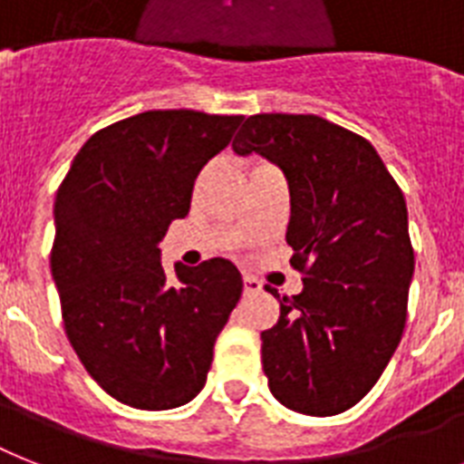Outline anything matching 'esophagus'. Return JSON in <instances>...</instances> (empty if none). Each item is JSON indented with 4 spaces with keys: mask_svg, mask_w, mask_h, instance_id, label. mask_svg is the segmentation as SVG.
Instances as JSON below:
<instances>
[{
    "mask_svg": "<svg viewBox=\"0 0 464 464\" xmlns=\"http://www.w3.org/2000/svg\"><path fill=\"white\" fill-rule=\"evenodd\" d=\"M243 291H245V295H255V293L262 291V284H259L255 276H250V274H245V276H243Z\"/></svg>",
    "mask_w": 464,
    "mask_h": 464,
    "instance_id": "1",
    "label": "esophagus"
}]
</instances>
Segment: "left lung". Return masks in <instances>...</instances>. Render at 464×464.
Masks as SVG:
<instances>
[{
  "instance_id": "obj_1",
  "label": "left lung",
  "mask_w": 464,
  "mask_h": 464,
  "mask_svg": "<svg viewBox=\"0 0 464 464\" xmlns=\"http://www.w3.org/2000/svg\"><path fill=\"white\" fill-rule=\"evenodd\" d=\"M233 150L278 164L291 190L285 243L304 285L262 331L271 393L303 415L345 412L405 329L415 250L402 190L369 140L314 114L250 116Z\"/></svg>"
}]
</instances>
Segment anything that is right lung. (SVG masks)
I'll return each mask as SVG.
<instances>
[{"label": "right lung", "instance_id": "1", "mask_svg": "<svg viewBox=\"0 0 464 464\" xmlns=\"http://www.w3.org/2000/svg\"><path fill=\"white\" fill-rule=\"evenodd\" d=\"M243 116L152 109L97 130L56 190L52 276L63 329L88 374L119 402L171 410L202 391L214 343L243 293L214 257L176 265L160 240L190 209L199 169Z\"/></svg>", "mask_w": 464, "mask_h": 464}]
</instances>
